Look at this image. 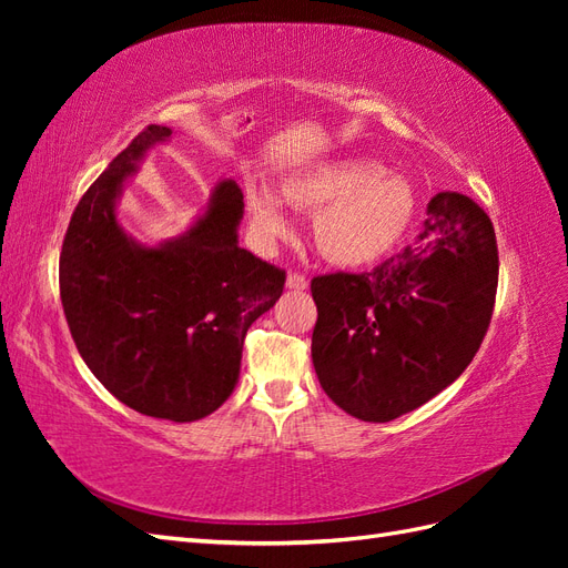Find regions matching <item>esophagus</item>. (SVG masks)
<instances>
[{
	"label": "esophagus",
	"instance_id": "34e87169",
	"mask_svg": "<svg viewBox=\"0 0 568 568\" xmlns=\"http://www.w3.org/2000/svg\"><path fill=\"white\" fill-rule=\"evenodd\" d=\"M286 286H288V288H294V291H305V288H307V280H305V274H301V272H288V277H286Z\"/></svg>",
	"mask_w": 568,
	"mask_h": 568
}]
</instances>
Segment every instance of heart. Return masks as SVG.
I'll use <instances>...</instances> for the list:
<instances>
[{
  "instance_id": "heart-1",
  "label": "heart",
  "mask_w": 568,
  "mask_h": 568,
  "mask_svg": "<svg viewBox=\"0 0 568 568\" xmlns=\"http://www.w3.org/2000/svg\"><path fill=\"white\" fill-rule=\"evenodd\" d=\"M282 199L296 211L315 215L313 239L326 261L338 267H363L384 257L400 242L415 215V194L405 178L382 173L367 159L320 163L288 175ZM246 211L263 239L286 234L280 199L267 186L246 189Z\"/></svg>"
}]
</instances>
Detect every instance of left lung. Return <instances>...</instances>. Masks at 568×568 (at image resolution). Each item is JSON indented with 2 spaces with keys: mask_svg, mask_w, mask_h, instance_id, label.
<instances>
[{
  "mask_svg": "<svg viewBox=\"0 0 568 568\" xmlns=\"http://www.w3.org/2000/svg\"><path fill=\"white\" fill-rule=\"evenodd\" d=\"M415 246L372 272L313 277V365L324 393L363 422H390L469 367L497 294L490 217L464 194L428 201Z\"/></svg>",
  "mask_w": 568,
  "mask_h": 568,
  "instance_id": "8db88e82",
  "label": "left lung"
}]
</instances>
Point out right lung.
I'll use <instances>...</instances> for the list:
<instances>
[{"label": "right lung", "mask_w": 568, "mask_h": 568, "mask_svg": "<svg viewBox=\"0 0 568 568\" xmlns=\"http://www.w3.org/2000/svg\"><path fill=\"white\" fill-rule=\"evenodd\" d=\"M173 134L149 125L75 205L59 257L68 329L84 365L120 403L146 417L196 422L239 379L248 326L277 303L286 272L236 244L244 194L215 186L196 225L156 248L115 220V199L146 149Z\"/></svg>", "instance_id": "add662e5"}]
</instances>
